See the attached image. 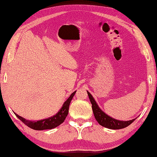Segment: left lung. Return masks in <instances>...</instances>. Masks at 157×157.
<instances>
[{
  "mask_svg": "<svg viewBox=\"0 0 157 157\" xmlns=\"http://www.w3.org/2000/svg\"><path fill=\"white\" fill-rule=\"evenodd\" d=\"M87 94L89 96V98L90 100V102L92 103V111L94 113V117L96 120L97 121L98 123H99L101 125L103 126V127L112 129V130H119V129L125 128L130 125L132 123L134 122V121L136 119L128 121H118L113 119L108 115H107L105 113L101 110V109L98 108V105L94 101V98L90 94V93L87 92Z\"/></svg>",
  "mask_w": 157,
  "mask_h": 157,
  "instance_id": "obj_1",
  "label": "left lung"
}]
</instances>
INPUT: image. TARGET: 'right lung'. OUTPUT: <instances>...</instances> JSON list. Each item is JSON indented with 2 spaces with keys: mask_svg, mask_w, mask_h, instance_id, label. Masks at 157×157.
Here are the masks:
<instances>
[{
  "mask_svg": "<svg viewBox=\"0 0 157 157\" xmlns=\"http://www.w3.org/2000/svg\"><path fill=\"white\" fill-rule=\"evenodd\" d=\"M75 93L76 91L74 92L72 94L70 95V97L67 98V100L64 103H63L61 109H60V111L58 112L56 115H54V116L52 117H49L48 119L37 121H27L23 119V118H22L21 117H20L18 114H16V113L14 114L25 125L28 126L29 128L33 129V130H43L53 129L61 124V123L65 121L66 117H67L68 114L69 107H70V102L71 99H72L74 95L75 94Z\"/></svg>",
  "mask_w": 157,
  "mask_h": 157,
  "instance_id": "obj_1",
  "label": "right lung"
}]
</instances>
